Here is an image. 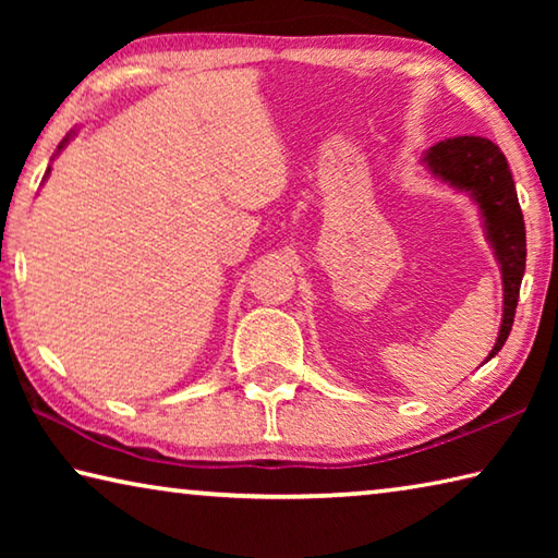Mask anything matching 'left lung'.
<instances>
[{
    "mask_svg": "<svg viewBox=\"0 0 558 558\" xmlns=\"http://www.w3.org/2000/svg\"><path fill=\"white\" fill-rule=\"evenodd\" d=\"M421 165L428 169L433 179L460 194H468L470 202L477 206L485 239L495 253L499 272H502V325H499L493 352L485 359L489 362L512 332L519 288H522L526 266L524 216L519 209L512 172H509L502 149L489 143L487 137L442 140L423 153Z\"/></svg>",
    "mask_w": 558,
    "mask_h": 558,
    "instance_id": "8db88e82",
    "label": "left lung"
}]
</instances>
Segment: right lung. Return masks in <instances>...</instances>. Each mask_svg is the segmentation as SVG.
Masks as SVG:
<instances>
[{"instance_id":"1","label":"right lung","mask_w":558,"mask_h":558,"mask_svg":"<svg viewBox=\"0 0 558 558\" xmlns=\"http://www.w3.org/2000/svg\"><path fill=\"white\" fill-rule=\"evenodd\" d=\"M75 135H78V128H73V130L69 132V135H65V137L61 140V143H59V147H56V153H53V157H59V155L63 153V149H65V145H69V143H71V140H73ZM53 157H51V159H53ZM49 174H51V165H49V169H46V174H44V182H46V179H49Z\"/></svg>"}]
</instances>
